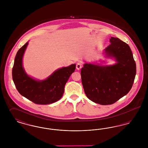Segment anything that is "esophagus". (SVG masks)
I'll use <instances>...</instances> for the list:
<instances>
[{
	"mask_svg": "<svg viewBox=\"0 0 148 148\" xmlns=\"http://www.w3.org/2000/svg\"><path fill=\"white\" fill-rule=\"evenodd\" d=\"M82 63H78L77 64V65H76V68H77V69L79 70V69H80L82 68Z\"/></svg>",
	"mask_w": 148,
	"mask_h": 148,
	"instance_id": "obj_1",
	"label": "esophagus"
}]
</instances>
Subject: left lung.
I'll return each instance as SVG.
<instances>
[{
	"mask_svg": "<svg viewBox=\"0 0 148 148\" xmlns=\"http://www.w3.org/2000/svg\"><path fill=\"white\" fill-rule=\"evenodd\" d=\"M105 51L108 57L117 63L110 66L85 64L81 77L85 93L92 101L111 105L130 90L136 75V63L132 51L126 42L112 37Z\"/></svg>",
	"mask_w": 148,
	"mask_h": 148,
	"instance_id": "obj_1",
	"label": "left lung"
}]
</instances>
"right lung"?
<instances>
[{"label":"right lung","mask_w":148,"mask_h":148,"mask_svg":"<svg viewBox=\"0 0 148 148\" xmlns=\"http://www.w3.org/2000/svg\"><path fill=\"white\" fill-rule=\"evenodd\" d=\"M28 44L26 42L19 49L15 58L12 77L15 87L21 95L35 104L47 105L55 103L62 97L65 85L75 71L76 65L59 69L44 80H36L29 77L22 65Z\"/></svg>","instance_id":"right-lung-1"}]
</instances>
